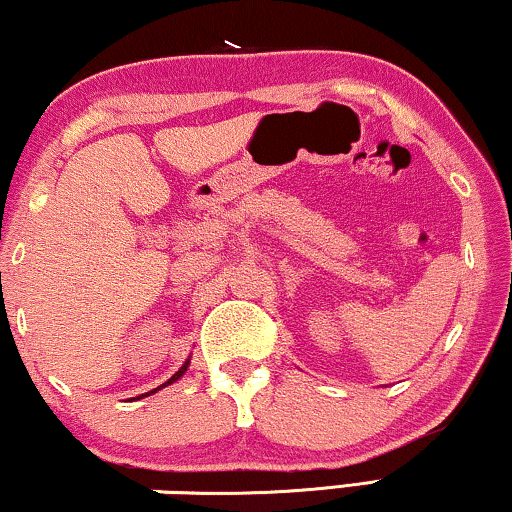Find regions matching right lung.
Instances as JSON below:
<instances>
[{
	"label": "right lung",
	"instance_id": "1",
	"mask_svg": "<svg viewBox=\"0 0 512 512\" xmlns=\"http://www.w3.org/2000/svg\"><path fill=\"white\" fill-rule=\"evenodd\" d=\"M188 365H190V358H186V363H183V365H181V368H179L177 372H174V375H172L170 379H167V381H165V384H160L158 388H154V391H149V393H144V395H140V398H147V395H151V393H156V391H160V388H165V386H170V384H174V381H177V379H181V377H183V372H186V370H188Z\"/></svg>",
	"mask_w": 512,
	"mask_h": 512
}]
</instances>
